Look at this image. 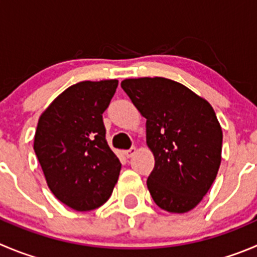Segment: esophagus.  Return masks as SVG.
I'll return each mask as SVG.
<instances>
[{"label": "esophagus", "mask_w": 257, "mask_h": 257, "mask_svg": "<svg viewBox=\"0 0 257 257\" xmlns=\"http://www.w3.org/2000/svg\"><path fill=\"white\" fill-rule=\"evenodd\" d=\"M136 148H131L130 150H124L123 151V154H124V156H126V158H131V156H134L136 154Z\"/></svg>", "instance_id": "obj_1"}]
</instances>
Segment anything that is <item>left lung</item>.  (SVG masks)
Returning <instances> with one entry per match:
<instances>
[{
	"label": "left lung",
	"instance_id": "obj_1",
	"mask_svg": "<svg viewBox=\"0 0 257 257\" xmlns=\"http://www.w3.org/2000/svg\"><path fill=\"white\" fill-rule=\"evenodd\" d=\"M122 89L146 118V144L155 159L148 178L154 202L185 213L203 199L221 165L222 128L208 101L167 78H134Z\"/></svg>",
	"mask_w": 257,
	"mask_h": 257
}]
</instances>
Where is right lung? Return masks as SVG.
<instances>
[{"label":"right lung","instance_id":"obj_1","mask_svg":"<svg viewBox=\"0 0 257 257\" xmlns=\"http://www.w3.org/2000/svg\"><path fill=\"white\" fill-rule=\"evenodd\" d=\"M117 85V79L70 85L39 118L34 150L46 184L75 211L106 203L118 180L121 163L107 144L102 118Z\"/></svg>","mask_w":257,"mask_h":257}]
</instances>
